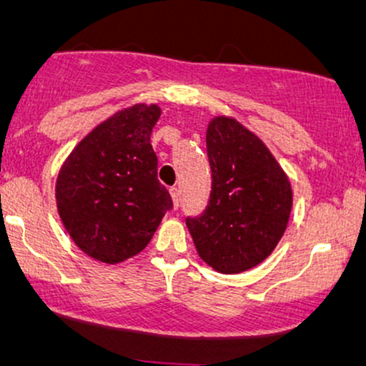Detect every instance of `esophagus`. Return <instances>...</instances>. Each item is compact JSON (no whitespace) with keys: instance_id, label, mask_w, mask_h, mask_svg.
Here are the masks:
<instances>
[{"instance_id":"esophagus-1","label":"esophagus","mask_w":366,"mask_h":366,"mask_svg":"<svg viewBox=\"0 0 366 366\" xmlns=\"http://www.w3.org/2000/svg\"><path fill=\"white\" fill-rule=\"evenodd\" d=\"M169 192H171V197H173V204H174L176 209H178L179 204H182V190H179V188L173 187Z\"/></svg>"}]
</instances>
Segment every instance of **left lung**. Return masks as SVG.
<instances>
[{"label":"left lung","instance_id":"left-lung-1","mask_svg":"<svg viewBox=\"0 0 366 366\" xmlns=\"http://www.w3.org/2000/svg\"><path fill=\"white\" fill-rule=\"evenodd\" d=\"M212 171L209 204L187 217L198 254L220 273H241L259 264L285 232L292 187L261 139L229 117L207 129Z\"/></svg>","mask_w":366,"mask_h":366}]
</instances>
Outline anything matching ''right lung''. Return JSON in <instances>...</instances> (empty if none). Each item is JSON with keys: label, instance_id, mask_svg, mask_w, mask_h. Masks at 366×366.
<instances>
[{"label": "right lung", "instance_id": "obj_1", "mask_svg": "<svg viewBox=\"0 0 366 366\" xmlns=\"http://www.w3.org/2000/svg\"><path fill=\"white\" fill-rule=\"evenodd\" d=\"M157 105H134L93 129L57 176V210L76 246L115 264L141 252L173 209L157 179L151 132Z\"/></svg>", "mask_w": 366, "mask_h": 366}]
</instances>
